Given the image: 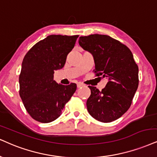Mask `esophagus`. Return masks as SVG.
<instances>
[{
	"label": "esophagus",
	"instance_id": "obj_1",
	"mask_svg": "<svg viewBox=\"0 0 157 157\" xmlns=\"http://www.w3.org/2000/svg\"><path fill=\"white\" fill-rule=\"evenodd\" d=\"M83 84H81V83H78V84H77V88H80L81 86H82Z\"/></svg>",
	"mask_w": 157,
	"mask_h": 157
}]
</instances>
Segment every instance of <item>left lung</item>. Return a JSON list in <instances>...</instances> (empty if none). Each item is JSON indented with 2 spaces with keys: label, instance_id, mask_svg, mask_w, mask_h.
Instances as JSON below:
<instances>
[{
  "label": "left lung",
  "instance_id": "1",
  "mask_svg": "<svg viewBox=\"0 0 157 157\" xmlns=\"http://www.w3.org/2000/svg\"><path fill=\"white\" fill-rule=\"evenodd\" d=\"M78 44L93 56L97 75L108 78L102 91L89 86V113L105 123L119 119L130 107L138 87V67L132 53L119 40L106 35L81 36Z\"/></svg>",
  "mask_w": 157,
  "mask_h": 157
}]
</instances>
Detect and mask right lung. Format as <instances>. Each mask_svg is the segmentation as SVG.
<instances>
[{"mask_svg":"<svg viewBox=\"0 0 157 157\" xmlns=\"http://www.w3.org/2000/svg\"><path fill=\"white\" fill-rule=\"evenodd\" d=\"M78 36L51 35L36 44L23 59L19 95L28 113L42 123L55 121L76 90V84H58L55 71L63 68Z\"/></svg>","mask_w":157,"mask_h":157,"instance_id":"1","label":"right lung"}]
</instances>
